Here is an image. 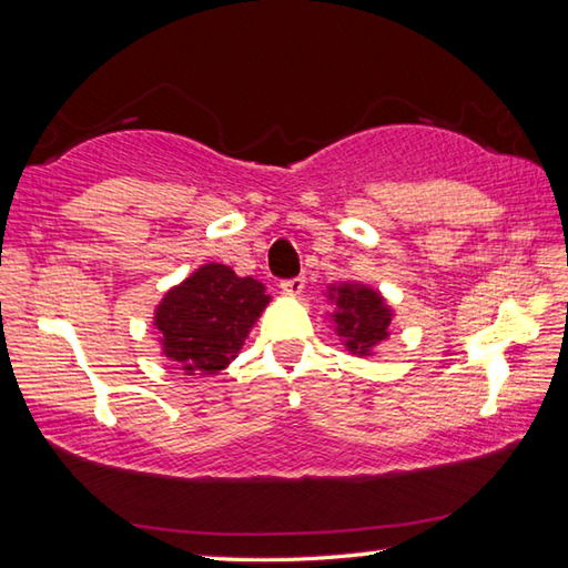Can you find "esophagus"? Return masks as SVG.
Instances as JSON below:
<instances>
[{
	"label": "esophagus",
	"mask_w": 568,
	"mask_h": 568,
	"mask_svg": "<svg viewBox=\"0 0 568 568\" xmlns=\"http://www.w3.org/2000/svg\"><path fill=\"white\" fill-rule=\"evenodd\" d=\"M281 287H283V293H287V295H301L303 293V287H305V277H287V281H281Z\"/></svg>",
	"instance_id": "1"
}]
</instances>
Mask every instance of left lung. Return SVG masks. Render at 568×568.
Returning <instances> with one entry per match:
<instances>
[{"mask_svg":"<svg viewBox=\"0 0 568 568\" xmlns=\"http://www.w3.org/2000/svg\"><path fill=\"white\" fill-rule=\"evenodd\" d=\"M328 297L335 303V331L351 353L368 355L378 343L388 338L393 313L373 287L343 283L331 287Z\"/></svg>","mask_w":568,"mask_h":568,"instance_id":"obj_1","label":"left lung"}]
</instances>
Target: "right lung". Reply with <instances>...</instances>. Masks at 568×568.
<instances>
[{
    "label": "right lung",
    "instance_id": "right-lung-1",
    "mask_svg": "<svg viewBox=\"0 0 568 568\" xmlns=\"http://www.w3.org/2000/svg\"><path fill=\"white\" fill-rule=\"evenodd\" d=\"M271 295L253 277L207 263L172 287L155 311L162 353L187 373H217L243 348Z\"/></svg>",
    "mask_w": 568,
    "mask_h": 568
}]
</instances>
